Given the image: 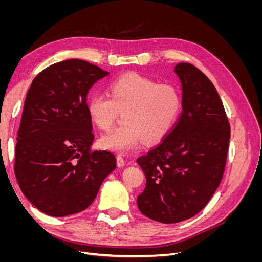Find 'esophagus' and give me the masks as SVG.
I'll use <instances>...</instances> for the list:
<instances>
[{"label": "esophagus", "instance_id": "obj_1", "mask_svg": "<svg viewBox=\"0 0 262 262\" xmlns=\"http://www.w3.org/2000/svg\"><path fill=\"white\" fill-rule=\"evenodd\" d=\"M124 164H125L124 157L121 156V155H118L117 156V165H118V167H123Z\"/></svg>", "mask_w": 262, "mask_h": 262}]
</instances>
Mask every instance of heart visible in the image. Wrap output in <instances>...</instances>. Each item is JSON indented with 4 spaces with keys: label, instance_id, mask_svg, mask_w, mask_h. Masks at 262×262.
I'll return each instance as SVG.
<instances>
[{
    "label": "heart",
    "instance_id": "heart-1",
    "mask_svg": "<svg viewBox=\"0 0 262 262\" xmlns=\"http://www.w3.org/2000/svg\"><path fill=\"white\" fill-rule=\"evenodd\" d=\"M109 95L94 94L87 109L93 122L101 130L113 126L124 112L122 121L101 138L107 149L129 153L144 142L161 141L175 125L181 109V96L176 86L160 84L139 74H125L109 85Z\"/></svg>",
    "mask_w": 262,
    "mask_h": 262
}]
</instances>
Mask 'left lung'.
I'll list each match as a JSON object with an SVG mask.
<instances>
[{"instance_id": "8db88e82", "label": "left lung", "mask_w": 262, "mask_h": 262, "mask_svg": "<svg viewBox=\"0 0 262 262\" xmlns=\"http://www.w3.org/2000/svg\"><path fill=\"white\" fill-rule=\"evenodd\" d=\"M173 72L182 113L161 143L137 160L146 177L138 208L165 224L192 217L208 204L223 177L231 139L223 102L208 76L190 63Z\"/></svg>"}]
</instances>
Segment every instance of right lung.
<instances>
[{"instance_id":"obj_1","label":"right lung","mask_w":262,"mask_h":262,"mask_svg":"<svg viewBox=\"0 0 262 262\" xmlns=\"http://www.w3.org/2000/svg\"><path fill=\"white\" fill-rule=\"evenodd\" d=\"M109 74L84 60L54 63L41 71L26 95L15 148V176L29 202L50 216L89 208L116 168L108 150H92L86 98Z\"/></svg>"}]
</instances>
